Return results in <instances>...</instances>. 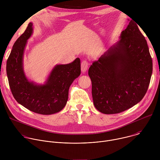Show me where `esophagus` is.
<instances>
[{
  "instance_id": "obj_1",
  "label": "esophagus",
  "mask_w": 160,
  "mask_h": 160,
  "mask_svg": "<svg viewBox=\"0 0 160 160\" xmlns=\"http://www.w3.org/2000/svg\"><path fill=\"white\" fill-rule=\"evenodd\" d=\"M88 63L87 61H83L81 63V70L83 73L86 72V71L88 69Z\"/></svg>"
}]
</instances>
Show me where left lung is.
<instances>
[{
  "label": "left lung",
  "mask_w": 160,
  "mask_h": 160,
  "mask_svg": "<svg viewBox=\"0 0 160 160\" xmlns=\"http://www.w3.org/2000/svg\"><path fill=\"white\" fill-rule=\"evenodd\" d=\"M120 40L88 69L94 106L104 114L124 111L145 96L152 72V61L145 37L129 20Z\"/></svg>",
  "instance_id": "8db88e82"
}]
</instances>
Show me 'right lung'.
Returning a JSON list of instances; mask_svg holds the SVG:
<instances>
[{
  "label": "right lung",
  "mask_w": 160,
  "mask_h": 160,
  "mask_svg": "<svg viewBox=\"0 0 160 160\" xmlns=\"http://www.w3.org/2000/svg\"><path fill=\"white\" fill-rule=\"evenodd\" d=\"M33 23L15 42L8 59L6 72L11 92L21 105L41 115H52L62 110L68 91L81 73L80 58L66 64H56L43 84L30 81L23 70V55L27 40L33 33Z\"/></svg>",
  "instance_id": "add662e5"
}]
</instances>
